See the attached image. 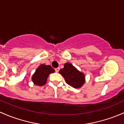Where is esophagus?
<instances>
[{"label":"esophagus","mask_w":124,"mask_h":124,"mask_svg":"<svg viewBox=\"0 0 124 124\" xmlns=\"http://www.w3.org/2000/svg\"><path fill=\"white\" fill-rule=\"evenodd\" d=\"M59 68H55V71L56 72H58L59 71Z\"/></svg>","instance_id":"esophagus-1"}]
</instances>
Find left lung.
Listing matches in <instances>:
<instances>
[{
	"mask_svg": "<svg viewBox=\"0 0 124 124\" xmlns=\"http://www.w3.org/2000/svg\"><path fill=\"white\" fill-rule=\"evenodd\" d=\"M68 84L75 88H81L85 81V75L73 66L71 63H65L63 68L59 71Z\"/></svg>",
	"mask_w": 124,
	"mask_h": 124,
	"instance_id": "1",
	"label": "left lung"
}]
</instances>
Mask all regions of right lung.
<instances>
[{
    "mask_svg": "<svg viewBox=\"0 0 124 124\" xmlns=\"http://www.w3.org/2000/svg\"><path fill=\"white\" fill-rule=\"evenodd\" d=\"M55 72L50 65L41 64L36 70L31 77V80L34 85L43 86L46 83L49 75Z\"/></svg>",
    "mask_w": 124,
    "mask_h": 124,
    "instance_id": "add662e5",
    "label": "right lung"
}]
</instances>
